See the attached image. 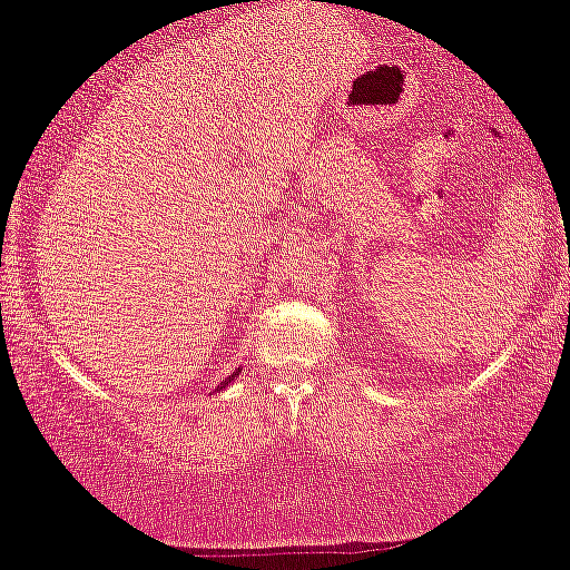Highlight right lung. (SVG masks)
Instances as JSON below:
<instances>
[{"label": "right lung", "instance_id": "obj_1", "mask_svg": "<svg viewBox=\"0 0 570 570\" xmlns=\"http://www.w3.org/2000/svg\"><path fill=\"white\" fill-rule=\"evenodd\" d=\"M235 372H240V370H235ZM233 377H235V375H230V377H225V381H222V383L217 385V389H225V385H227V383H230V381H233Z\"/></svg>", "mask_w": 570, "mask_h": 570}]
</instances>
